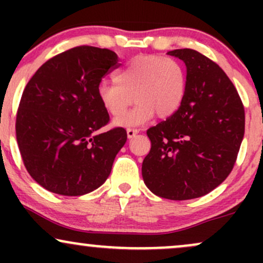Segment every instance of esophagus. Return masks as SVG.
Returning <instances> with one entry per match:
<instances>
[{"label": "esophagus", "instance_id": "34e87169", "mask_svg": "<svg viewBox=\"0 0 263 263\" xmlns=\"http://www.w3.org/2000/svg\"><path fill=\"white\" fill-rule=\"evenodd\" d=\"M137 134H138V129H135V128H128L127 129V137L128 138H134Z\"/></svg>", "mask_w": 263, "mask_h": 263}]
</instances>
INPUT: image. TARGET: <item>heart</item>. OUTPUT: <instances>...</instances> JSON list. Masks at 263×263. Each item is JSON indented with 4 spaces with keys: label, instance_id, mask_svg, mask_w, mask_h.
<instances>
[{
    "label": "heart",
    "instance_id": "obj_1",
    "mask_svg": "<svg viewBox=\"0 0 263 263\" xmlns=\"http://www.w3.org/2000/svg\"><path fill=\"white\" fill-rule=\"evenodd\" d=\"M115 83H101L98 99L105 111L119 117L135 100L138 105L115 123L123 127L141 126L157 115L168 119L182 106L188 78L182 63L170 57L137 55L114 75Z\"/></svg>",
    "mask_w": 263,
    "mask_h": 263
}]
</instances>
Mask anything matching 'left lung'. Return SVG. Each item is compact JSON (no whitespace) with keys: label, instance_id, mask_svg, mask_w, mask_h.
I'll list each match as a JSON object with an SVG mask.
<instances>
[{"label":"left lung","instance_id":"1","mask_svg":"<svg viewBox=\"0 0 263 263\" xmlns=\"http://www.w3.org/2000/svg\"><path fill=\"white\" fill-rule=\"evenodd\" d=\"M168 54L185 63L186 95L173 116L147 129L152 146L142 177L158 197L188 200L210 193L230 174L245 134V108L213 60L188 48Z\"/></svg>","mask_w":263,"mask_h":263}]
</instances>
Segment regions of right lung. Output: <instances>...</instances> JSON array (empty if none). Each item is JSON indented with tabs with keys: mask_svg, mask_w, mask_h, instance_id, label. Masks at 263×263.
Listing matches in <instances>:
<instances>
[{
	"mask_svg": "<svg viewBox=\"0 0 263 263\" xmlns=\"http://www.w3.org/2000/svg\"><path fill=\"white\" fill-rule=\"evenodd\" d=\"M117 62L112 50L80 45L45 62L26 85L16 119L18 148L31 177L49 192L84 195L110 176L127 132L93 134L110 121L98 86Z\"/></svg>",
	"mask_w": 263,
	"mask_h": 263,
	"instance_id": "right-lung-1",
	"label": "right lung"
}]
</instances>
